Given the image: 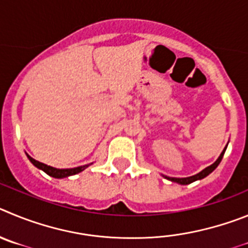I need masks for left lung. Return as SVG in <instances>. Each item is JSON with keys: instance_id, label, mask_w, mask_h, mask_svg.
I'll return each mask as SVG.
<instances>
[{"instance_id": "1", "label": "left lung", "mask_w": 248, "mask_h": 248, "mask_svg": "<svg viewBox=\"0 0 248 248\" xmlns=\"http://www.w3.org/2000/svg\"><path fill=\"white\" fill-rule=\"evenodd\" d=\"M226 148H227V146L225 147L224 151L221 152V155H220V157H218L217 159H216L215 163H213L211 166H209V167H206V168H205V169H202V170L200 171V173L195 174V175H191V177H188V178H171V177H166V175H163V177L167 178V179L170 180V182L178 183V184H182V185L190 184V183L195 182V180L202 179V178L207 177V175H209V174H210V173H213V171L216 169V167H217L218 164H220V162H221L222 157H224V153H225V151H226Z\"/></svg>"}]
</instances>
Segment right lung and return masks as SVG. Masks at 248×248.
<instances>
[{
  "label": "right lung",
  "instance_id": "1",
  "mask_svg": "<svg viewBox=\"0 0 248 248\" xmlns=\"http://www.w3.org/2000/svg\"><path fill=\"white\" fill-rule=\"evenodd\" d=\"M27 157H28V159L32 162V164L34 167H37L38 169H42V170L44 171V173H46L48 175H50V177L53 178H58V179H60V178H66V177H70V175H74V174H78L80 173V171H82L84 169L88 168L90 164H85V166H80V167H77V168H69V169H58V168H54V167H50V166H46V164H44V163H41L38 162V160L33 159L31 155H27Z\"/></svg>",
  "mask_w": 248,
  "mask_h": 248
}]
</instances>
